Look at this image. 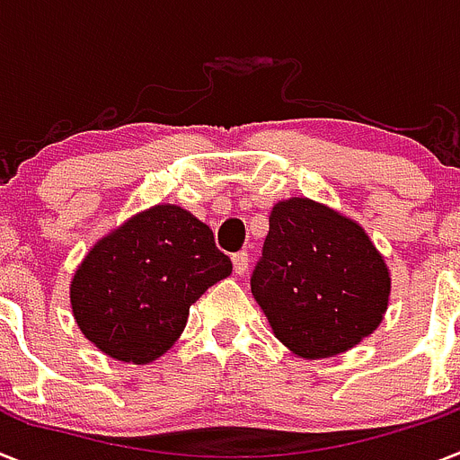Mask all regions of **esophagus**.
I'll list each match as a JSON object with an SVG mask.
<instances>
[{"label":"esophagus","mask_w":460,"mask_h":460,"mask_svg":"<svg viewBox=\"0 0 460 460\" xmlns=\"http://www.w3.org/2000/svg\"><path fill=\"white\" fill-rule=\"evenodd\" d=\"M233 265H234V272L237 274H244L249 270V253L246 251H237L233 256Z\"/></svg>","instance_id":"1"}]
</instances>
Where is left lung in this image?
<instances>
[{"instance_id":"left-lung-1","label":"left lung","mask_w":460,"mask_h":460,"mask_svg":"<svg viewBox=\"0 0 460 460\" xmlns=\"http://www.w3.org/2000/svg\"><path fill=\"white\" fill-rule=\"evenodd\" d=\"M251 293L290 351L328 358L376 331L391 279L358 223L307 198H290L270 214Z\"/></svg>"}]
</instances>
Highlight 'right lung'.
Segmentation results:
<instances>
[{
  "label": "right lung",
  "mask_w": 460,
  "mask_h": 460,
  "mask_svg": "<svg viewBox=\"0 0 460 460\" xmlns=\"http://www.w3.org/2000/svg\"><path fill=\"white\" fill-rule=\"evenodd\" d=\"M230 272L209 227L181 207L158 204L84 258L72 281L74 316L107 356L151 363L181 335L192 302Z\"/></svg>",
  "instance_id": "add662e5"
}]
</instances>
